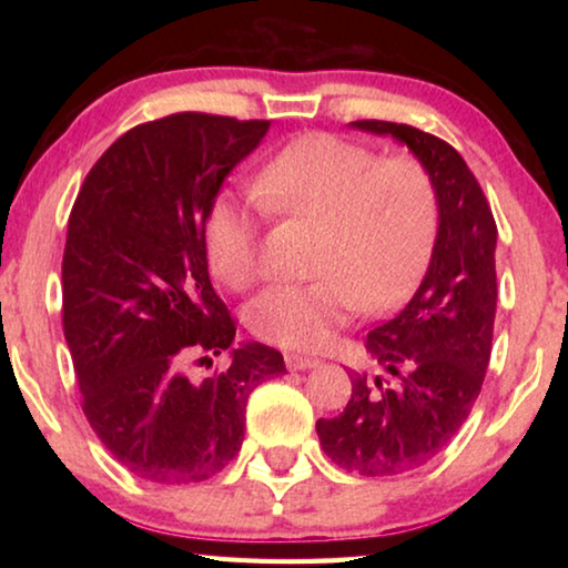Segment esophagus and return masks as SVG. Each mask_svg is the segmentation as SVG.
I'll return each mask as SVG.
<instances>
[{
  "instance_id": "esophagus-1",
  "label": "esophagus",
  "mask_w": 568,
  "mask_h": 568,
  "mask_svg": "<svg viewBox=\"0 0 568 568\" xmlns=\"http://www.w3.org/2000/svg\"><path fill=\"white\" fill-rule=\"evenodd\" d=\"M321 361L318 358H307V355H297V353H287L285 355V365L287 371H307V368H315Z\"/></svg>"
}]
</instances>
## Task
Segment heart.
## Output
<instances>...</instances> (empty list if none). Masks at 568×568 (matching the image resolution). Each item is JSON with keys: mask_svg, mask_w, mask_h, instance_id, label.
Returning <instances> with one entry per match:
<instances>
[{"mask_svg": "<svg viewBox=\"0 0 568 568\" xmlns=\"http://www.w3.org/2000/svg\"><path fill=\"white\" fill-rule=\"evenodd\" d=\"M253 195L267 213L318 225L313 281L273 285L247 305V328L287 351L313 353L361 311L398 305L426 267L440 227V195L416 155H383L331 132H307L255 172ZM220 192L205 215L207 265L245 291L257 277L261 207Z\"/></svg>", "mask_w": 568, "mask_h": 568, "instance_id": "b5f03b06", "label": "heart"}]
</instances>
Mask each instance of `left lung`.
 I'll list each match as a JSON object with an SVG mask.
<instances>
[{
	"label": "left lung",
	"instance_id": "8db88e82",
	"mask_svg": "<svg viewBox=\"0 0 568 568\" xmlns=\"http://www.w3.org/2000/svg\"><path fill=\"white\" fill-rule=\"evenodd\" d=\"M353 128L406 142L440 195L426 277L408 305L365 341L396 383L355 373L348 406L315 423L333 464L361 476H396L448 446L484 386L498 297V230L476 175L446 140L383 120H358Z\"/></svg>",
	"mask_w": 568,
	"mask_h": 568
}]
</instances>
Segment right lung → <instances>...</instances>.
<instances>
[{
	"label": "right lung",
	"instance_id": "1",
	"mask_svg": "<svg viewBox=\"0 0 568 568\" xmlns=\"http://www.w3.org/2000/svg\"><path fill=\"white\" fill-rule=\"evenodd\" d=\"M267 120L175 112L112 142L77 195L62 257V325L82 410L104 448L152 484H197L237 456L247 398L283 376L263 343L205 379L192 364L233 347L207 275L205 215L265 138Z\"/></svg>",
	"mask_w": 568,
	"mask_h": 568
}]
</instances>
